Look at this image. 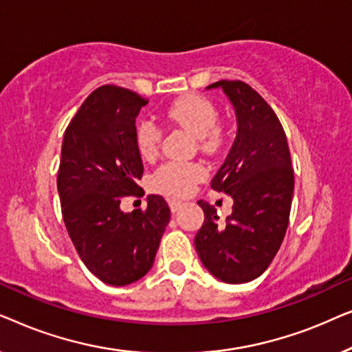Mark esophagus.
<instances>
[{
	"label": "esophagus",
	"mask_w": 352,
	"mask_h": 352,
	"mask_svg": "<svg viewBox=\"0 0 352 352\" xmlns=\"http://www.w3.org/2000/svg\"><path fill=\"white\" fill-rule=\"evenodd\" d=\"M168 204H170V210L173 211V213H176V211L179 210L182 205H184L181 200H176V199H170L168 200Z\"/></svg>",
	"instance_id": "1"
}]
</instances>
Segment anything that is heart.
Here are the masks:
<instances>
[{
  "instance_id": "b5f03b06",
  "label": "heart",
  "mask_w": 352,
  "mask_h": 352,
  "mask_svg": "<svg viewBox=\"0 0 352 352\" xmlns=\"http://www.w3.org/2000/svg\"><path fill=\"white\" fill-rule=\"evenodd\" d=\"M166 117L194 134L199 147L206 153L218 152L224 144V129L218 123V110L206 98L197 94H186L176 99L166 110ZM162 131L152 120H141L134 131V142L139 155L152 160L160 146ZM206 175L201 163L168 162L153 173L151 187L155 192L173 197L190 194L197 182Z\"/></svg>"
}]
</instances>
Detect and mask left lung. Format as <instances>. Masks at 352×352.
Segmentation results:
<instances>
[{
    "mask_svg": "<svg viewBox=\"0 0 352 352\" xmlns=\"http://www.w3.org/2000/svg\"><path fill=\"white\" fill-rule=\"evenodd\" d=\"M208 88H223L237 115V138L211 181V189L229 194L234 206L219 223L213 206L197 201L205 221L194 243L214 277L243 283L266 271L285 237L295 189L290 148L280 120L252 86L221 80Z\"/></svg>",
    "mask_w": 352,
    "mask_h": 352,
    "instance_id": "8db88e82",
    "label": "left lung"
}]
</instances>
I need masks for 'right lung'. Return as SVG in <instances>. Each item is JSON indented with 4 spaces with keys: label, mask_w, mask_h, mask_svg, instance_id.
<instances>
[{
    "label": "right lung",
    "mask_w": 352,
    "mask_h": 352,
    "mask_svg": "<svg viewBox=\"0 0 352 352\" xmlns=\"http://www.w3.org/2000/svg\"><path fill=\"white\" fill-rule=\"evenodd\" d=\"M147 102L131 89L100 86L81 104L62 141V218L81 261L109 285H128L146 276L170 223L162 195H148L144 210H120L123 197L144 194L138 184L144 165L134 123Z\"/></svg>",
    "instance_id": "obj_1"
}]
</instances>
